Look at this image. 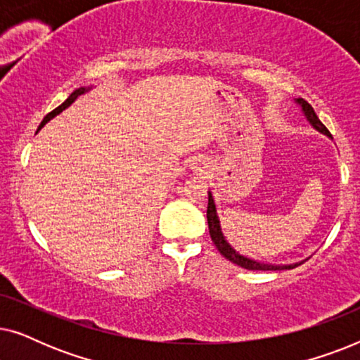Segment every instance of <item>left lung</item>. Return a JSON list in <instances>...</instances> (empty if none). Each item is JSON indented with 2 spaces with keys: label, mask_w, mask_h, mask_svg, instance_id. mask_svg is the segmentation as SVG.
Segmentation results:
<instances>
[{
  "label": "left lung",
  "mask_w": 360,
  "mask_h": 360,
  "mask_svg": "<svg viewBox=\"0 0 360 360\" xmlns=\"http://www.w3.org/2000/svg\"><path fill=\"white\" fill-rule=\"evenodd\" d=\"M297 101L300 103V105H302L304 116H307V120L311 122L314 129H318L319 132H323V134L331 137V132H329L328 127L324 126L321 121H319V117L316 116V112H314L313 106L309 105L308 101H304L303 98H298ZM206 218H208V228H210L211 240L214 243L216 249H218L226 259L231 260V262L238 264L239 267L248 269V270H290V269L298 267V265L302 264V262H300V264H290V265H270V264L255 262V260L249 259V257H244V255L236 252V250L229 245L228 240L224 239L223 233H221L219 219H218V214H216V206H214V201H213V196H211V193H208V210H206Z\"/></svg>",
  "instance_id": "8db88e82"
}]
</instances>
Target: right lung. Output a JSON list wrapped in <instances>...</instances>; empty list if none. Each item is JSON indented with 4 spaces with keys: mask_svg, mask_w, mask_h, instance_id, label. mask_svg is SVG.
I'll use <instances>...</instances> for the list:
<instances>
[{
    "mask_svg": "<svg viewBox=\"0 0 360 360\" xmlns=\"http://www.w3.org/2000/svg\"><path fill=\"white\" fill-rule=\"evenodd\" d=\"M85 91H86V88H78V90H75V91H73V93H72V95H70V96H68V98H67V100H65V101H63L60 106H58V108H56V110H53V111H51V112H49V115H47L46 117H44V121L41 122V126H39V129H41V127H42L44 124H46V122H47V121H51L53 116H57V115H58V112H62L63 110H65V108H67V106H70V105H72V103H73V101H75L78 96H80V95H83V93H85Z\"/></svg>",
    "mask_w": 360,
    "mask_h": 360,
    "instance_id": "right-lung-1",
    "label": "right lung"
}]
</instances>
